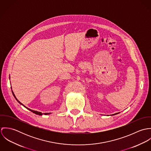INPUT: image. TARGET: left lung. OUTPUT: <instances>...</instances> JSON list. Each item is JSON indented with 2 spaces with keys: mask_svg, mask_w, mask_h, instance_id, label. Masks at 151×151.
I'll return each instance as SVG.
<instances>
[{
  "mask_svg": "<svg viewBox=\"0 0 151 151\" xmlns=\"http://www.w3.org/2000/svg\"><path fill=\"white\" fill-rule=\"evenodd\" d=\"M119 113H114V114H112V115H115V114H119Z\"/></svg>",
  "mask_w": 151,
  "mask_h": 151,
  "instance_id": "8db88e82",
  "label": "left lung"
}]
</instances>
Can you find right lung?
Returning a JSON list of instances; mask_svg holds the SVG:
<instances>
[{
    "label": "right lung",
    "mask_w": 151,
    "mask_h": 151,
    "mask_svg": "<svg viewBox=\"0 0 151 151\" xmlns=\"http://www.w3.org/2000/svg\"><path fill=\"white\" fill-rule=\"evenodd\" d=\"M12 91V93H13V96H14V98H15V99L17 101V102L20 104H21L23 106H24L25 108H27L28 110H30L31 111H32V113H35V114H38V115H40V116H41V115H42V114H45V115H47V114H49L50 113H42L41 112H40V111H35V110H31V109H29V108H27L26 106H25L22 104L17 98H16V96H15V95H14V93H13V91Z\"/></svg>",
    "instance_id": "add662e5"
}]
</instances>
